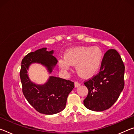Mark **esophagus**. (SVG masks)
I'll return each mask as SVG.
<instances>
[{"label":"esophagus","mask_w":134,"mask_h":134,"mask_svg":"<svg viewBox=\"0 0 134 134\" xmlns=\"http://www.w3.org/2000/svg\"><path fill=\"white\" fill-rule=\"evenodd\" d=\"M81 85V84L79 83V82H78V81H76L75 83H74V85H75V87H79V86H80Z\"/></svg>","instance_id":"esophagus-1"}]
</instances>
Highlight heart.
<instances>
[{"label": "heart", "mask_w": 134, "mask_h": 134, "mask_svg": "<svg viewBox=\"0 0 134 134\" xmlns=\"http://www.w3.org/2000/svg\"><path fill=\"white\" fill-rule=\"evenodd\" d=\"M103 53L98 47L81 46L67 50L64 58L58 60L59 66L63 71L70 69V65H76V71L83 77H91L101 66Z\"/></svg>", "instance_id": "obj_1"}]
</instances>
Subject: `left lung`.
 Segmentation results:
<instances>
[{
    "mask_svg": "<svg viewBox=\"0 0 134 134\" xmlns=\"http://www.w3.org/2000/svg\"><path fill=\"white\" fill-rule=\"evenodd\" d=\"M125 65L119 54L110 49L103 56L100 71L84 82L89 90L84 105L89 109L100 112L110 108L124 87Z\"/></svg>",
    "mask_w": 134,
    "mask_h": 134,
    "instance_id": "obj_1",
    "label": "left lung"
}]
</instances>
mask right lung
Segmentation results:
<instances>
[{
  "instance_id": "add662e5",
  "label": "right lung",
  "mask_w": 134,
  "mask_h": 134,
  "mask_svg": "<svg viewBox=\"0 0 134 134\" xmlns=\"http://www.w3.org/2000/svg\"><path fill=\"white\" fill-rule=\"evenodd\" d=\"M53 53L43 48L28 54L22 59L20 71L24 96L36 110L45 115L55 114L64 109L67 97L74 87L73 81L54 76L49 77L43 85H35L29 79L27 70L32 63H40L51 73L58 62Z\"/></svg>"
}]
</instances>
